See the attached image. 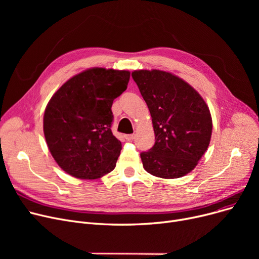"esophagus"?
<instances>
[{"label": "esophagus", "mask_w": 259, "mask_h": 259, "mask_svg": "<svg viewBox=\"0 0 259 259\" xmlns=\"http://www.w3.org/2000/svg\"><path fill=\"white\" fill-rule=\"evenodd\" d=\"M125 138L127 141H133L135 139V134H128Z\"/></svg>", "instance_id": "1"}]
</instances>
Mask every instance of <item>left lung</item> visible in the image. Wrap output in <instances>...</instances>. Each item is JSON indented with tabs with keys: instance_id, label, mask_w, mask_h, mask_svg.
Wrapping results in <instances>:
<instances>
[{
	"instance_id": "left-lung-1",
	"label": "left lung",
	"mask_w": 259,
	"mask_h": 259,
	"mask_svg": "<svg viewBox=\"0 0 259 259\" xmlns=\"http://www.w3.org/2000/svg\"><path fill=\"white\" fill-rule=\"evenodd\" d=\"M137 83L152 117L155 144L141 153L144 169L156 178L179 179L205 154L212 134L209 107L187 81L161 70H135Z\"/></svg>"
}]
</instances>
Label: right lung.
Wrapping results in <instances>:
<instances>
[{
  "label": "right lung",
  "instance_id": "1",
  "mask_svg": "<svg viewBox=\"0 0 259 259\" xmlns=\"http://www.w3.org/2000/svg\"><path fill=\"white\" fill-rule=\"evenodd\" d=\"M129 79L127 70L90 68L52 95L44 113V135L52 157L66 173L97 180L115 168L121 143L111 131V107Z\"/></svg>",
  "mask_w": 259,
  "mask_h": 259
}]
</instances>
